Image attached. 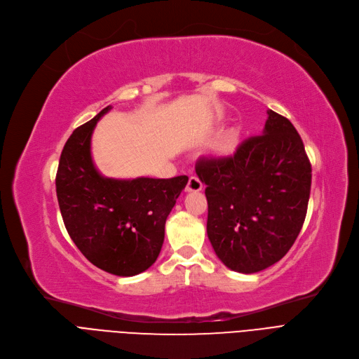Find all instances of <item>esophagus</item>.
Returning <instances> with one entry per match:
<instances>
[{
  "instance_id": "esophagus-1",
  "label": "esophagus",
  "mask_w": 359,
  "mask_h": 359,
  "mask_svg": "<svg viewBox=\"0 0 359 359\" xmlns=\"http://www.w3.org/2000/svg\"><path fill=\"white\" fill-rule=\"evenodd\" d=\"M187 191L188 193H196V191H201L203 189V182L197 178V177H191L188 180V184H187Z\"/></svg>"
}]
</instances>
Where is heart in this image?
Segmentation results:
<instances>
[{"instance_id": "heart-1", "label": "heart", "mask_w": 359, "mask_h": 359, "mask_svg": "<svg viewBox=\"0 0 359 359\" xmlns=\"http://www.w3.org/2000/svg\"><path fill=\"white\" fill-rule=\"evenodd\" d=\"M231 147H233V142L231 140H229V142H226L224 144H223V152H229Z\"/></svg>"}]
</instances>
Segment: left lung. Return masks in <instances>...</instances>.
<instances>
[{
    "mask_svg": "<svg viewBox=\"0 0 359 359\" xmlns=\"http://www.w3.org/2000/svg\"><path fill=\"white\" fill-rule=\"evenodd\" d=\"M262 135L226 158H200L207 185V235L230 269L254 273L278 262L303 227L311 165L291 121L268 110Z\"/></svg>",
    "mask_w": 359,
    "mask_h": 359,
    "instance_id": "1",
    "label": "left lung"
}]
</instances>
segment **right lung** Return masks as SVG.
<instances>
[{"mask_svg": "<svg viewBox=\"0 0 359 359\" xmlns=\"http://www.w3.org/2000/svg\"><path fill=\"white\" fill-rule=\"evenodd\" d=\"M101 110L67 140L56 174L60 215L76 248L97 268L133 277L156 261L165 222L188 182L187 175L168 180L102 177L91 156V136Z\"/></svg>", "mask_w": 359, "mask_h": 359, "instance_id": "add662e5", "label": "right lung"}]
</instances>
